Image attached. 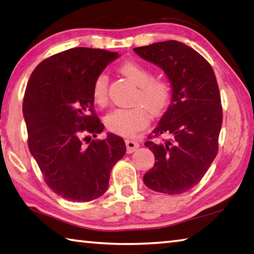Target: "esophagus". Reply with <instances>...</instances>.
<instances>
[{
  "mask_svg": "<svg viewBox=\"0 0 254 254\" xmlns=\"http://www.w3.org/2000/svg\"><path fill=\"white\" fill-rule=\"evenodd\" d=\"M126 145H127V153H132V152H134L137 147L140 146V144L135 141L133 140H126Z\"/></svg>",
  "mask_w": 254,
  "mask_h": 254,
  "instance_id": "esophagus-1",
  "label": "esophagus"
}]
</instances>
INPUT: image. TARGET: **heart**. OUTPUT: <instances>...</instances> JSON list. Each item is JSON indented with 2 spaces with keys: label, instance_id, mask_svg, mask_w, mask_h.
Returning <instances> with one entry per match:
<instances>
[{
  "label": "heart",
  "instance_id": "heart-1",
  "mask_svg": "<svg viewBox=\"0 0 254 254\" xmlns=\"http://www.w3.org/2000/svg\"><path fill=\"white\" fill-rule=\"evenodd\" d=\"M120 72L139 86L134 99L137 107L114 110L104 118V123L108 130L115 134L133 136L147 126L150 113L159 115L167 110L171 101L172 86L168 79L153 77V72L149 66L135 61L124 62L120 66ZM108 87L107 74L100 73L92 84V99L101 108L108 104Z\"/></svg>",
  "mask_w": 254,
  "mask_h": 254
}]
</instances>
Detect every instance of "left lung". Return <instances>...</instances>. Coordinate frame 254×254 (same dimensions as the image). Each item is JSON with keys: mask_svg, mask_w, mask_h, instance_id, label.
<instances>
[{"mask_svg": "<svg viewBox=\"0 0 254 254\" xmlns=\"http://www.w3.org/2000/svg\"><path fill=\"white\" fill-rule=\"evenodd\" d=\"M133 50L162 68L172 85L171 104L145 142L153 152L155 163L143 181L153 191L181 194L201 181L218 154L222 127L218 82L210 63L179 41ZM161 134L170 139L151 141Z\"/></svg>", "mask_w": 254, "mask_h": 254, "instance_id": "1", "label": "left lung"}]
</instances>
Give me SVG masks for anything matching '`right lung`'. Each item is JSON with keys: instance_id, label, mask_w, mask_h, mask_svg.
Wrapping results in <instances>:
<instances>
[{"instance_id": "right-lung-1", "label": "right lung", "mask_w": 254, "mask_h": 254, "mask_svg": "<svg viewBox=\"0 0 254 254\" xmlns=\"http://www.w3.org/2000/svg\"><path fill=\"white\" fill-rule=\"evenodd\" d=\"M117 58V52L73 48L45 59L27 82L23 114L30 152L48 187L68 201L102 195L113 165L126 154V143L113 133L83 143L104 128L94 111L92 84Z\"/></svg>"}]
</instances>
